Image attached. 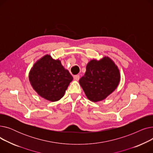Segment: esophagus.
Here are the masks:
<instances>
[{"label":"esophagus","mask_w":153,"mask_h":153,"mask_svg":"<svg viewBox=\"0 0 153 153\" xmlns=\"http://www.w3.org/2000/svg\"><path fill=\"white\" fill-rule=\"evenodd\" d=\"M79 75H75L74 76V79L75 80V81H79Z\"/></svg>","instance_id":"esophagus-1"}]
</instances>
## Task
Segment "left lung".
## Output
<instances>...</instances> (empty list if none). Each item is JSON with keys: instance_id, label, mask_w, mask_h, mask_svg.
Returning <instances> with one entry per match:
<instances>
[{"instance_id": "obj_1", "label": "left lung", "mask_w": 153, "mask_h": 153, "mask_svg": "<svg viewBox=\"0 0 153 153\" xmlns=\"http://www.w3.org/2000/svg\"><path fill=\"white\" fill-rule=\"evenodd\" d=\"M119 70L109 58L99 61L91 60L87 64L86 72L79 84L87 96L92 102L105 99L114 92L120 82Z\"/></svg>"}]
</instances>
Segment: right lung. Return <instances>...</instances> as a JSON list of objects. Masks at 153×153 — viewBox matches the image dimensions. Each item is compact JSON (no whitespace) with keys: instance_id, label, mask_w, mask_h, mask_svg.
Returning <instances> with one entry per match:
<instances>
[{"instance_id":"1","label":"right lung","mask_w":153,"mask_h":153,"mask_svg":"<svg viewBox=\"0 0 153 153\" xmlns=\"http://www.w3.org/2000/svg\"><path fill=\"white\" fill-rule=\"evenodd\" d=\"M29 79L35 91L43 98L52 102L61 99L73 77L59 60L46 55L30 71Z\"/></svg>"}]
</instances>
